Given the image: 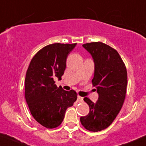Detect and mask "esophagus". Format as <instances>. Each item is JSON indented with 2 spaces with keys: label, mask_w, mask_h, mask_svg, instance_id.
I'll list each match as a JSON object with an SVG mask.
<instances>
[{
  "label": "esophagus",
  "mask_w": 146,
  "mask_h": 146,
  "mask_svg": "<svg viewBox=\"0 0 146 146\" xmlns=\"http://www.w3.org/2000/svg\"><path fill=\"white\" fill-rule=\"evenodd\" d=\"M77 101H78V102H82L83 101V98L79 96H78V98H77Z\"/></svg>",
  "instance_id": "1"
}]
</instances>
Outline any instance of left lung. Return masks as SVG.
<instances>
[{
  "label": "left lung",
  "instance_id": "1",
  "mask_svg": "<svg viewBox=\"0 0 146 146\" xmlns=\"http://www.w3.org/2000/svg\"><path fill=\"white\" fill-rule=\"evenodd\" d=\"M82 46L94 60L92 84L96 86L98 100L94 103L84 98L89 112L81 116L80 122L87 130L98 132L108 127L122 108L127 84V70L117 51L108 45L92 42Z\"/></svg>",
  "mask_w": 146,
  "mask_h": 146
}]
</instances>
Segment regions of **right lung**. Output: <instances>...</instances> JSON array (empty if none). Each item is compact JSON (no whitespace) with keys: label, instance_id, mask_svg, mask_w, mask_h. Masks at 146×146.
Returning a JSON list of instances; mask_svg holds the SVG:
<instances>
[{"label":"right lung","instance_id":"obj_1","mask_svg":"<svg viewBox=\"0 0 146 146\" xmlns=\"http://www.w3.org/2000/svg\"><path fill=\"white\" fill-rule=\"evenodd\" d=\"M77 44H53L45 46L30 62L25 79V97L31 114L41 125L58 127L67 108L77 100L75 91H67L55 84L61 79L66 59Z\"/></svg>","mask_w":146,"mask_h":146}]
</instances>
